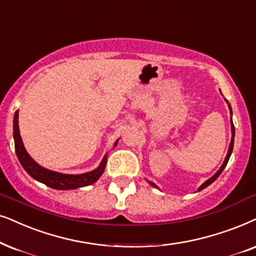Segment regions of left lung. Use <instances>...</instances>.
I'll use <instances>...</instances> for the list:
<instances>
[{
  "mask_svg": "<svg viewBox=\"0 0 256 256\" xmlns=\"http://www.w3.org/2000/svg\"><path fill=\"white\" fill-rule=\"evenodd\" d=\"M226 101H227V100H226ZM227 104H228V101H227ZM228 108L230 109V114H232V108H230V104H228ZM230 124H232V141H230V148H228V152H227V156H226V158H224V164H222V166L220 167V169H218V170L215 172V174L213 175V176H212L210 178H208L207 181L204 182V184H202L201 186H200V188H198V192L200 190H202V189H204L206 187H208L209 184H213V182L216 180V178H218V175L221 174L222 172V170H224V167L226 166H227V164H228V160H230V155H232V152H233V146H234V136H235V128H234V124H233V121H230ZM149 184H150L152 187H155V188H158V186L155 184H152V182H150V181H148Z\"/></svg>",
  "mask_w": 256,
  "mask_h": 256,
  "instance_id": "8db88e82",
  "label": "left lung"
}]
</instances>
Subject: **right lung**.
<instances>
[{
	"label": "right lung",
	"mask_w": 256,
	"mask_h": 256,
	"mask_svg": "<svg viewBox=\"0 0 256 256\" xmlns=\"http://www.w3.org/2000/svg\"><path fill=\"white\" fill-rule=\"evenodd\" d=\"M14 141H15V152L18 155V158L24 170L28 172L32 178L36 181L42 182L48 187L58 189V190H69V189H76L84 186L92 184L96 182L104 174L106 164H107V155H104V160L96 169L92 172H84V174L70 175V174H62V172H52L49 169H46L40 166L38 164L32 160L26 152L24 146H23L21 135H20L18 129V110L15 112L14 115ZM118 144V141L115 142V146Z\"/></svg>",
	"instance_id": "add662e5"
}]
</instances>
